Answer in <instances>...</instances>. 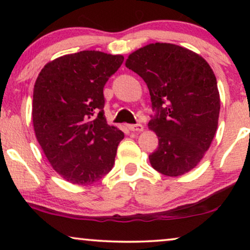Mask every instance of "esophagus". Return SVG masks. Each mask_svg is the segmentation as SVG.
Returning a JSON list of instances; mask_svg holds the SVG:
<instances>
[{
	"mask_svg": "<svg viewBox=\"0 0 250 250\" xmlns=\"http://www.w3.org/2000/svg\"><path fill=\"white\" fill-rule=\"evenodd\" d=\"M129 131L132 132H142L143 126L141 124H134V125H128Z\"/></svg>",
	"mask_w": 250,
	"mask_h": 250,
	"instance_id": "34e87169",
	"label": "esophagus"
}]
</instances>
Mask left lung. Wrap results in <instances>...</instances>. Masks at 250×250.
I'll use <instances>...</instances> for the list:
<instances>
[{
    "label": "left lung",
    "instance_id": "obj_1",
    "mask_svg": "<svg viewBox=\"0 0 250 250\" xmlns=\"http://www.w3.org/2000/svg\"><path fill=\"white\" fill-rule=\"evenodd\" d=\"M125 66L146 82L156 111L148 124L158 136L151 166L166 176L190 172L217 129L221 100L213 69L199 54L170 43L134 51Z\"/></svg>",
    "mask_w": 250,
    "mask_h": 250
}]
</instances>
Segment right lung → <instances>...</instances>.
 <instances>
[{
	"label": "right lung",
	"instance_id": "obj_1",
	"mask_svg": "<svg viewBox=\"0 0 250 250\" xmlns=\"http://www.w3.org/2000/svg\"><path fill=\"white\" fill-rule=\"evenodd\" d=\"M121 54L81 51L50 61L37 77L33 125L44 155L61 177L88 186L110 172L124 133L107 124L104 87Z\"/></svg>",
	"mask_w": 250,
	"mask_h": 250
}]
</instances>
